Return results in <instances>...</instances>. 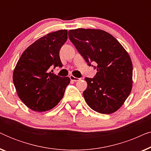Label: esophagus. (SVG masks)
<instances>
[{"instance_id":"esophagus-1","label":"esophagus","mask_w":151,"mask_h":151,"mask_svg":"<svg viewBox=\"0 0 151 151\" xmlns=\"http://www.w3.org/2000/svg\"><path fill=\"white\" fill-rule=\"evenodd\" d=\"M69 78H70V79H71V80H72V81H74V82H77V81H79V80H80V78H76V77H74L73 76H70Z\"/></svg>"}]
</instances>
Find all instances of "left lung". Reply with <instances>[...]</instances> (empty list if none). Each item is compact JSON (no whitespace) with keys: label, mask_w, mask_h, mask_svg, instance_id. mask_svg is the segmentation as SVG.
<instances>
[{"label":"left lung","mask_w":151,"mask_h":151,"mask_svg":"<svg viewBox=\"0 0 151 151\" xmlns=\"http://www.w3.org/2000/svg\"><path fill=\"white\" fill-rule=\"evenodd\" d=\"M69 38L87 65L98 71L93 78H84L86 102L96 112L114 113L131 91L133 65L129 55L112 35L103 30H69Z\"/></svg>","instance_id":"8db88e82"}]
</instances>
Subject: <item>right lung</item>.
I'll use <instances>...</instances> for the list:
<instances>
[{
	"label": "right lung",
	"mask_w": 151,
	"mask_h": 151,
	"mask_svg": "<svg viewBox=\"0 0 151 151\" xmlns=\"http://www.w3.org/2000/svg\"><path fill=\"white\" fill-rule=\"evenodd\" d=\"M67 40V30L47 34L27 48L16 64L13 73L16 92L33 111L50 110L63 98L69 78L50 71L53 67H63L59 53Z\"/></svg>",
	"instance_id": "add662e5"
}]
</instances>
